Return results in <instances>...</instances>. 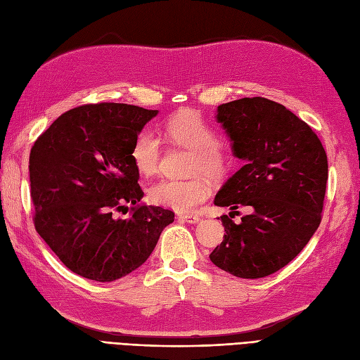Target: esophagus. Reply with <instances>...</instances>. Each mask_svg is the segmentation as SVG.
<instances>
[{"label":"esophagus","mask_w":360,"mask_h":360,"mask_svg":"<svg viewBox=\"0 0 360 360\" xmlns=\"http://www.w3.org/2000/svg\"><path fill=\"white\" fill-rule=\"evenodd\" d=\"M177 217L180 221L188 222V224H198L201 221L200 216H195V214H179Z\"/></svg>","instance_id":"1"}]
</instances>
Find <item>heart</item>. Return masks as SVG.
Listing matches in <instances>:
<instances>
[{
  "label": "heart",
  "instance_id": "heart-1",
  "mask_svg": "<svg viewBox=\"0 0 360 360\" xmlns=\"http://www.w3.org/2000/svg\"><path fill=\"white\" fill-rule=\"evenodd\" d=\"M163 132L183 148L192 151L189 174H204L209 179H221L233 165V155L226 147L217 144L216 130L202 117L192 111H181L171 117ZM132 160L136 169L151 176L159 168L160 143L148 132L139 134L132 147ZM210 195L205 180L193 177L189 180L167 179L155 183L148 189V200L160 207L179 213L193 212Z\"/></svg>",
  "mask_w": 360,
  "mask_h": 360
}]
</instances>
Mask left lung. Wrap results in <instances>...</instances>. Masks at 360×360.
<instances>
[{
    "mask_svg": "<svg viewBox=\"0 0 360 360\" xmlns=\"http://www.w3.org/2000/svg\"><path fill=\"white\" fill-rule=\"evenodd\" d=\"M214 118L230 138L234 158L243 162L214 204L231 212L245 205L251 213L240 224L221 216L226 234L210 259L237 278H264L296 258L317 231L328 156L307 123L264 97L222 103Z\"/></svg>",
    "mask_w": 360,
    "mask_h": 360,
    "instance_id": "1",
    "label": "left lung"
}]
</instances>
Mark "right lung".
Returning a JSON list of instances; mask_svg holds the SVG:
<instances>
[{
    "mask_svg": "<svg viewBox=\"0 0 360 360\" xmlns=\"http://www.w3.org/2000/svg\"><path fill=\"white\" fill-rule=\"evenodd\" d=\"M159 111L126 103L64 112L30 153L34 225L61 263L82 278L111 282L143 266L174 213L139 204L132 147ZM126 203L134 213L115 217ZM128 208V207H127Z\"/></svg>",
    "mask_w": 360,
    "mask_h": 360,
    "instance_id": "obj_1",
    "label": "right lung"
}]
</instances>
